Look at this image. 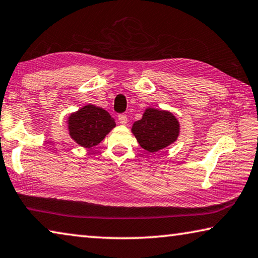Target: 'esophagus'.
I'll use <instances>...</instances> for the list:
<instances>
[{"instance_id":"esophagus-1","label":"esophagus","mask_w":258,"mask_h":258,"mask_svg":"<svg viewBox=\"0 0 258 258\" xmlns=\"http://www.w3.org/2000/svg\"><path fill=\"white\" fill-rule=\"evenodd\" d=\"M118 120H119L121 125H126V122H127V116L124 113H120L119 116H118Z\"/></svg>"}]
</instances>
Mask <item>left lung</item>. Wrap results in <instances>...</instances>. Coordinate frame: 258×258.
<instances>
[{
  "label": "left lung",
  "mask_w": 258,
  "mask_h": 258,
  "mask_svg": "<svg viewBox=\"0 0 258 258\" xmlns=\"http://www.w3.org/2000/svg\"><path fill=\"white\" fill-rule=\"evenodd\" d=\"M180 125L173 113L154 108L146 109L140 120L132 126V133L142 148L149 153L166 148L177 140Z\"/></svg>",
  "instance_id": "left-lung-1"
}]
</instances>
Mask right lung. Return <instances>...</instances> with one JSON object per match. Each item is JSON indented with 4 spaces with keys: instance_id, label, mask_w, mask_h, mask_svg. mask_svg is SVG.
Instances as JSON below:
<instances>
[{
    "instance_id": "add662e5",
    "label": "right lung",
    "mask_w": 258,
    "mask_h": 258,
    "mask_svg": "<svg viewBox=\"0 0 258 258\" xmlns=\"http://www.w3.org/2000/svg\"><path fill=\"white\" fill-rule=\"evenodd\" d=\"M70 137L85 148L99 145L116 122L108 111L93 104H87L68 118Z\"/></svg>"
}]
</instances>
